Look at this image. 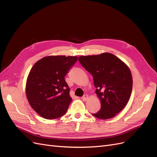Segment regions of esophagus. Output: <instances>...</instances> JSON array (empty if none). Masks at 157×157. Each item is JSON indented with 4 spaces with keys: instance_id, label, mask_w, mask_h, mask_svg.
I'll return each instance as SVG.
<instances>
[{
    "instance_id": "obj_1",
    "label": "esophagus",
    "mask_w": 157,
    "mask_h": 157,
    "mask_svg": "<svg viewBox=\"0 0 157 157\" xmlns=\"http://www.w3.org/2000/svg\"><path fill=\"white\" fill-rule=\"evenodd\" d=\"M87 99H88V95H84L83 97H82V100L83 101H87Z\"/></svg>"
}]
</instances>
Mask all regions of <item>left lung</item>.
Instances as JSON below:
<instances>
[{"instance_id": "8db88e82", "label": "left lung", "mask_w": 157, "mask_h": 157, "mask_svg": "<svg viewBox=\"0 0 157 157\" xmlns=\"http://www.w3.org/2000/svg\"><path fill=\"white\" fill-rule=\"evenodd\" d=\"M78 60L93 75L95 93L101 101V109L92 115L101 119L113 118L131 97L132 78L129 68L110 53L82 56Z\"/></svg>"}]
</instances>
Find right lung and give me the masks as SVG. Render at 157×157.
Returning <instances> with one entry per match:
<instances>
[{
    "label": "right lung",
    "instance_id": "1",
    "mask_svg": "<svg viewBox=\"0 0 157 157\" xmlns=\"http://www.w3.org/2000/svg\"><path fill=\"white\" fill-rule=\"evenodd\" d=\"M77 60V56H46L32 67L26 81V97L41 117L54 119L66 113L72 99L64 77Z\"/></svg>",
    "mask_w": 157,
    "mask_h": 157
}]
</instances>
